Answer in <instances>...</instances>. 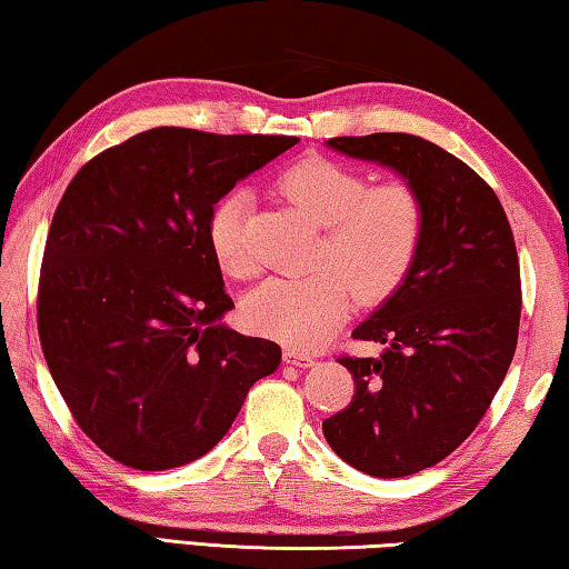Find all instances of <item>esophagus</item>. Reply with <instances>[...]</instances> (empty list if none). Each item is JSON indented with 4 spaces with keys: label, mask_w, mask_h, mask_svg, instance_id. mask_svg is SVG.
<instances>
[{
    "label": "esophagus",
    "mask_w": 569,
    "mask_h": 569,
    "mask_svg": "<svg viewBox=\"0 0 569 569\" xmlns=\"http://www.w3.org/2000/svg\"><path fill=\"white\" fill-rule=\"evenodd\" d=\"M284 362L287 365H295V367H312L315 365V357L307 355L302 350H295V347H284Z\"/></svg>",
    "instance_id": "1"
}]
</instances>
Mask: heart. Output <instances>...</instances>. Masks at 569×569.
<instances>
[{"instance_id":"heart-1","label":"heart","mask_w":569,"mask_h":569,"mask_svg":"<svg viewBox=\"0 0 569 569\" xmlns=\"http://www.w3.org/2000/svg\"><path fill=\"white\" fill-rule=\"evenodd\" d=\"M277 189L322 227L317 262L332 264L305 277L264 279L247 295L242 315L249 330L290 347H315L345 322L355 290L365 300H382L405 282L422 244V202L412 187H367L360 172L322 157L284 169ZM247 207L244 189H229L207 214L209 249L232 277L257 269L244 239Z\"/></svg>"}]
</instances>
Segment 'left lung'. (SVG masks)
Here are the masks:
<instances>
[{"label": "left lung", "instance_id": "left-lung-1", "mask_svg": "<svg viewBox=\"0 0 569 569\" xmlns=\"http://www.w3.org/2000/svg\"><path fill=\"white\" fill-rule=\"evenodd\" d=\"M392 169L420 197L422 244L405 282L355 327L380 357H342L355 395L322 422L337 457L365 475L407 477L455 452L490 407L520 330V262L492 187L422 137L325 142Z\"/></svg>", "mask_w": 569, "mask_h": 569}]
</instances>
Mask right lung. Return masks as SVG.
Returning <instances> with one entry per match:
<instances>
[{
    "label": "right lung",
    "mask_w": 569,
    "mask_h": 569,
    "mask_svg": "<svg viewBox=\"0 0 569 569\" xmlns=\"http://www.w3.org/2000/svg\"><path fill=\"white\" fill-rule=\"evenodd\" d=\"M297 142L154 127L69 182L39 274V340L69 412L112 460L142 472L199 460L279 367V345L222 322L234 302L207 214Z\"/></svg>",
    "instance_id": "right-lung-1"
}]
</instances>
